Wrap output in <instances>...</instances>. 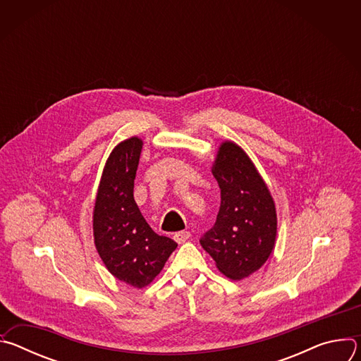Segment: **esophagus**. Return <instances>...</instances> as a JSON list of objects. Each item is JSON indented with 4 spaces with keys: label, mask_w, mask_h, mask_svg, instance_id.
<instances>
[{
    "label": "esophagus",
    "mask_w": 361,
    "mask_h": 361,
    "mask_svg": "<svg viewBox=\"0 0 361 361\" xmlns=\"http://www.w3.org/2000/svg\"><path fill=\"white\" fill-rule=\"evenodd\" d=\"M188 238H190V233H188V231H178V233L174 234V240H176L178 244L187 241Z\"/></svg>",
    "instance_id": "34e87169"
}]
</instances>
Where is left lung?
<instances>
[{"mask_svg": "<svg viewBox=\"0 0 361 361\" xmlns=\"http://www.w3.org/2000/svg\"><path fill=\"white\" fill-rule=\"evenodd\" d=\"M212 173L221 204L214 227L200 243L226 277L241 280L259 270L274 250L276 204L245 151L233 141L220 145Z\"/></svg>", "mask_w": 361, "mask_h": 361, "instance_id": "obj_1", "label": "left lung"}]
</instances>
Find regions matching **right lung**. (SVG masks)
<instances>
[{
    "mask_svg": "<svg viewBox=\"0 0 361 361\" xmlns=\"http://www.w3.org/2000/svg\"><path fill=\"white\" fill-rule=\"evenodd\" d=\"M142 141L131 137L111 151L97 191L92 230L95 248L107 270L135 288L163 270L177 243L154 233L134 200V180Z\"/></svg>",
    "mask_w": 361,
    "mask_h": 361,
    "instance_id": "1",
    "label": "right lung"
}]
</instances>
